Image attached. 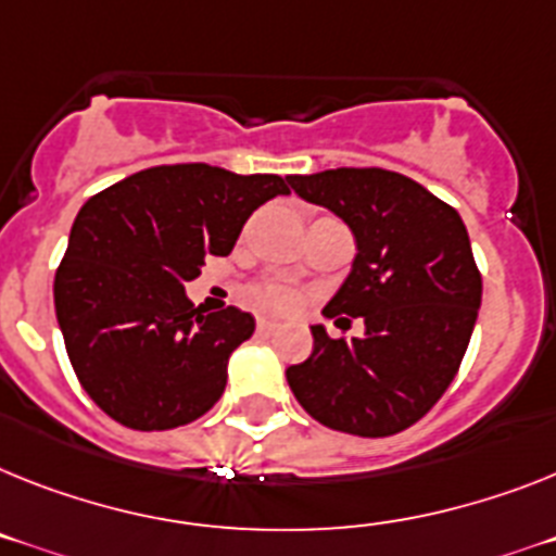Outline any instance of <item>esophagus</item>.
Returning a JSON list of instances; mask_svg holds the SVG:
<instances>
[{
	"label": "esophagus",
	"instance_id": "1",
	"mask_svg": "<svg viewBox=\"0 0 556 556\" xmlns=\"http://www.w3.org/2000/svg\"><path fill=\"white\" fill-rule=\"evenodd\" d=\"M256 330H260L263 336H270V333H277L279 325H277V321H270V319H260V321H256Z\"/></svg>",
	"mask_w": 556,
	"mask_h": 556
}]
</instances>
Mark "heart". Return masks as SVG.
<instances>
[{"label": "heart", "instance_id": "obj_1", "mask_svg": "<svg viewBox=\"0 0 556 556\" xmlns=\"http://www.w3.org/2000/svg\"><path fill=\"white\" fill-rule=\"evenodd\" d=\"M249 296L260 311H268V314H291L300 305L296 293L282 282H260L251 288Z\"/></svg>", "mask_w": 556, "mask_h": 556}]
</instances>
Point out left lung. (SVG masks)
Here are the masks:
<instances>
[{"instance_id": "1", "label": "left lung", "mask_w": 556, "mask_h": 556, "mask_svg": "<svg viewBox=\"0 0 556 556\" xmlns=\"http://www.w3.org/2000/svg\"><path fill=\"white\" fill-rule=\"evenodd\" d=\"M288 180L356 237L353 270L325 316L342 330L348 316L365 319L362 339H333L314 325V353L288 367V384L325 427L395 435L435 407L472 339L483 279L464 220L421 184L376 166Z\"/></svg>"}]
</instances>
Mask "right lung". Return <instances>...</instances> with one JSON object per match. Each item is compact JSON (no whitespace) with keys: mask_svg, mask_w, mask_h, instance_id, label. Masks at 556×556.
I'll use <instances>...</instances> for the list:
<instances>
[{"mask_svg":"<svg viewBox=\"0 0 556 556\" xmlns=\"http://www.w3.org/2000/svg\"><path fill=\"white\" fill-rule=\"evenodd\" d=\"M277 194H291L286 177L175 163L84 203L55 268V319L78 381L112 421L155 432L217 404L254 316L235 305L206 314L184 288L208 256L231 254Z\"/></svg>","mask_w":556,"mask_h":556,"instance_id":"add662e5","label":"right lung"}]
</instances>
